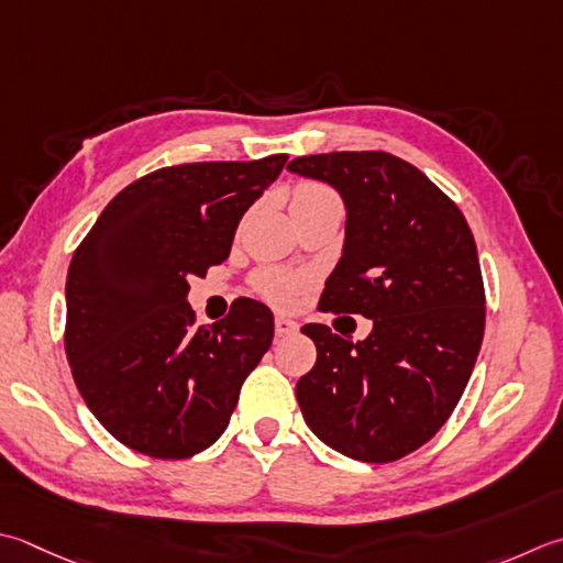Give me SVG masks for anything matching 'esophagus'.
<instances>
[{
    "mask_svg": "<svg viewBox=\"0 0 563 563\" xmlns=\"http://www.w3.org/2000/svg\"><path fill=\"white\" fill-rule=\"evenodd\" d=\"M297 332V322L288 317H275V336H290Z\"/></svg>",
    "mask_w": 563,
    "mask_h": 563,
    "instance_id": "1",
    "label": "esophagus"
}]
</instances>
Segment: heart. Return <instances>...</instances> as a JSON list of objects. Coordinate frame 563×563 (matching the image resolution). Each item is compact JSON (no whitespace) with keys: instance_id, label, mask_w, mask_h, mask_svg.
I'll list each match as a JSON object with an SVG mask.
<instances>
[{"instance_id":"heart-1","label":"heart","mask_w":563,"mask_h":563,"mask_svg":"<svg viewBox=\"0 0 563 563\" xmlns=\"http://www.w3.org/2000/svg\"><path fill=\"white\" fill-rule=\"evenodd\" d=\"M319 202H339V197L332 187L317 180H302L292 187V209ZM305 283L307 275L283 268H263L253 275V288L273 305H290L292 297L302 290Z\"/></svg>"}]
</instances>
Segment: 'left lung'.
Instances as JSON below:
<instances>
[{
    "label": "left lung",
    "instance_id": "8db88e82",
    "mask_svg": "<svg viewBox=\"0 0 563 563\" xmlns=\"http://www.w3.org/2000/svg\"><path fill=\"white\" fill-rule=\"evenodd\" d=\"M288 168L346 202L344 256L319 310L373 319L363 341L302 327L317 363L297 380V402L344 456L398 461L442 429L476 366L486 329L476 241L456 202L393 153H317Z\"/></svg>",
    "mask_w": 563,
    "mask_h": 563
}]
</instances>
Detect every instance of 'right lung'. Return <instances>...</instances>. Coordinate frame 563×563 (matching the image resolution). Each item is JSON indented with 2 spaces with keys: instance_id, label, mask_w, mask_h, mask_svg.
<instances>
[{
  "instance_id": "obj_1",
  "label": "right lung",
  "mask_w": 563,
  "mask_h": 563,
  "mask_svg": "<svg viewBox=\"0 0 563 563\" xmlns=\"http://www.w3.org/2000/svg\"><path fill=\"white\" fill-rule=\"evenodd\" d=\"M285 153L158 168L126 185L75 249L65 354L77 390L121 444L187 459L214 444L273 341L266 305L239 297L195 327L187 280L219 266Z\"/></svg>"
}]
</instances>
